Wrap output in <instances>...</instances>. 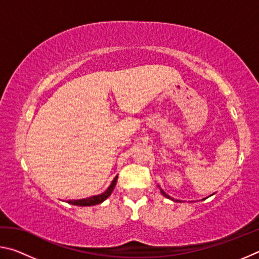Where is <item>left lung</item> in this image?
<instances>
[{
    "label": "left lung",
    "instance_id": "1",
    "mask_svg": "<svg viewBox=\"0 0 259 259\" xmlns=\"http://www.w3.org/2000/svg\"><path fill=\"white\" fill-rule=\"evenodd\" d=\"M157 186H159V185H157ZM160 187V186H159ZM160 191H161V193H162V195H163V196H165V198L166 199H170V200H172V201H177V202H178V201L179 200H175L174 198H171V196H170V195H168V194H166V193L163 191V190H162V188H160Z\"/></svg>",
    "mask_w": 259,
    "mask_h": 259
}]
</instances>
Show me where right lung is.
<instances>
[{
  "instance_id": "1",
  "label": "right lung",
  "mask_w": 259,
  "mask_h": 259,
  "mask_svg": "<svg viewBox=\"0 0 259 259\" xmlns=\"http://www.w3.org/2000/svg\"><path fill=\"white\" fill-rule=\"evenodd\" d=\"M116 182H117V176H115V178H114L113 182L111 183V185H109L107 190L104 193H102V194L94 195V196H90V198L80 199V200H68V203L74 204V205H80V207H87V205H96V204L102 203L112 194L114 187L116 185Z\"/></svg>"
}]
</instances>
